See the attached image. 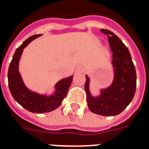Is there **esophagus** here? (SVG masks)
Wrapping results in <instances>:
<instances>
[{"instance_id": "1", "label": "esophagus", "mask_w": 149, "mask_h": 149, "mask_svg": "<svg viewBox=\"0 0 149 149\" xmlns=\"http://www.w3.org/2000/svg\"><path fill=\"white\" fill-rule=\"evenodd\" d=\"M78 70H79V71H82V69H81V68H79V69Z\"/></svg>"}]
</instances>
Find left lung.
<instances>
[{
    "label": "left lung",
    "mask_w": 149,
    "mask_h": 149,
    "mask_svg": "<svg viewBox=\"0 0 149 149\" xmlns=\"http://www.w3.org/2000/svg\"><path fill=\"white\" fill-rule=\"evenodd\" d=\"M101 31L106 34L112 52L114 79L109 87L94 97L90 92V78L86 76L85 91L89 109L97 115L112 116L120 114L127 107L136 91L137 75L129 50L122 40L108 29Z\"/></svg>",
    "instance_id": "1"
}]
</instances>
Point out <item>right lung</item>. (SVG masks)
I'll return each instance as SVG.
<instances>
[{"instance_id": "1", "label": "right lung", "mask_w": 149, "mask_h": 149, "mask_svg": "<svg viewBox=\"0 0 149 149\" xmlns=\"http://www.w3.org/2000/svg\"><path fill=\"white\" fill-rule=\"evenodd\" d=\"M40 36L41 34H37L29 37L17 48L8 72V87L12 97L24 109L34 113H44L56 109L66 96L73 77L71 76L59 80L55 84L54 94L48 96L31 91L26 87L19 72V60L25 47L33 40Z\"/></svg>"}]
</instances>
